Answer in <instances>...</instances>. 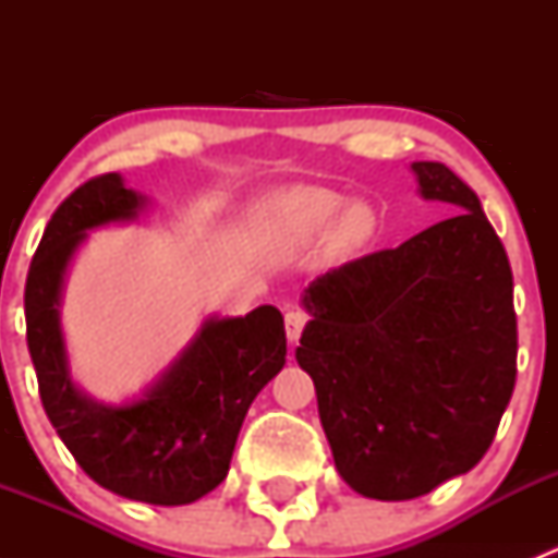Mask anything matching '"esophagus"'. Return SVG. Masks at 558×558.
I'll use <instances>...</instances> for the list:
<instances>
[{
    "label": "esophagus",
    "mask_w": 558,
    "mask_h": 558,
    "mask_svg": "<svg viewBox=\"0 0 558 558\" xmlns=\"http://www.w3.org/2000/svg\"><path fill=\"white\" fill-rule=\"evenodd\" d=\"M311 320V315L305 311H300V307H291L289 313H286V335H289L291 342L300 340L302 329H305V324Z\"/></svg>",
    "instance_id": "esophagus-1"
}]
</instances>
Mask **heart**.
Masks as SVG:
<instances>
[{
	"label": "heart",
	"mask_w": 558,
	"mask_h": 558,
	"mask_svg": "<svg viewBox=\"0 0 558 558\" xmlns=\"http://www.w3.org/2000/svg\"><path fill=\"white\" fill-rule=\"evenodd\" d=\"M337 207H340V202L331 194H326V191H289V194H280L275 199H269L264 205L262 218L267 232L278 243L296 245L311 240L313 234H318L335 218ZM367 229L369 216L362 207H353L345 216V221H342V234L348 240L364 238Z\"/></svg>",
	"instance_id": "b5f03b06"
}]
</instances>
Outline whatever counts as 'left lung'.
Segmentation results:
<instances>
[{
	"instance_id": "obj_1",
	"label": "left lung",
	"mask_w": 558,
	"mask_h": 558,
	"mask_svg": "<svg viewBox=\"0 0 558 558\" xmlns=\"http://www.w3.org/2000/svg\"><path fill=\"white\" fill-rule=\"evenodd\" d=\"M456 216L313 280L296 362L337 472L373 499H415L492 448L515 386L513 269L475 191L415 161Z\"/></svg>"
}]
</instances>
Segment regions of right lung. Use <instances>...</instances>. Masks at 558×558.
<instances>
[{"label": "right lung", "mask_w": 558, "mask_h": 558, "mask_svg": "<svg viewBox=\"0 0 558 558\" xmlns=\"http://www.w3.org/2000/svg\"><path fill=\"white\" fill-rule=\"evenodd\" d=\"M143 196L116 172L77 185L50 216L24 289L26 342L50 424L99 486L148 505H189L227 477L247 408L286 364L283 315L207 320L189 351L140 402L94 404L66 375L61 275L86 229L137 216Z\"/></svg>", "instance_id": "right-lung-1"}]
</instances>
